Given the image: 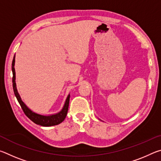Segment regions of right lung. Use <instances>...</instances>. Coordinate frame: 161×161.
<instances>
[{"instance_id":"add662e5","label":"right lung","mask_w":161,"mask_h":161,"mask_svg":"<svg viewBox=\"0 0 161 161\" xmlns=\"http://www.w3.org/2000/svg\"><path fill=\"white\" fill-rule=\"evenodd\" d=\"M15 56L14 55V57H13V62H12L13 88V91H14V94L15 95L16 98H17L19 103H20L23 112L25 113V115L28 116L32 121H33L35 124H36L37 125H40V126H55V125H58L60 123H62V122L64 120V119L66 118V116L67 114L70 95L69 94L68 95L67 97V99L65 101L63 108H62V109L58 114H53V115H50V116H44V115H40V114L33 112V111L30 109V108L25 105V103L22 101L21 98L20 97V94H19L18 92L17 87H16V83H15V67H14L15 61Z\"/></svg>"}]
</instances>
